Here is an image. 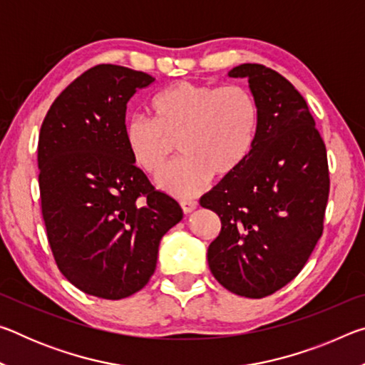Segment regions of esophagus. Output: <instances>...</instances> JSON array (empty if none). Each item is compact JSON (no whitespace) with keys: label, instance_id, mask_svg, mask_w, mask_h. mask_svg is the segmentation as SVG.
I'll use <instances>...</instances> for the list:
<instances>
[{"label":"esophagus","instance_id":"34e87169","mask_svg":"<svg viewBox=\"0 0 365 365\" xmlns=\"http://www.w3.org/2000/svg\"><path fill=\"white\" fill-rule=\"evenodd\" d=\"M180 206H182L185 214H190V212L195 211L196 206H197V202L193 201V200H185V201H180Z\"/></svg>","mask_w":365,"mask_h":365}]
</instances>
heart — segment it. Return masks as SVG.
<instances>
[{"instance_id": "1", "label": "heart", "mask_w": 365, "mask_h": 365, "mask_svg": "<svg viewBox=\"0 0 365 365\" xmlns=\"http://www.w3.org/2000/svg\"><path fill=\"white\" fill-rule=\"evenodd\" d=\"M153 120L132 114L123 120L128 156L146 174L158 175L174 151L183 158L159 177V187L177 197L206 188L212 174L232 175L250 156L257 132V104L240 85L215 86L188 80L151 98Z\"/></svg>"}]
</instances>
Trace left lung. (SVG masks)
<instances>
[{"mask_svg": "<svg viewBox=\"0 0 365 365\" xmlns=\"http://www.w3.org/2000/svg\"><path fill=\"white\" fill-rule=\"evenodd\" d=\"M228 76L248 78L259 120L250 156L200 200L222 224L207 264L228 292L264 298L299 274L322 237L329 163L306 100L285 77L262 64Z\"/></svg>", "mask_w": 365, "mask_h": 365, "instance_id": "obj_1", "label": "left lung"}]
</instances>
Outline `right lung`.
Returning a JSON list of instances; mask_svg holds the SVG:
<instances>
[{"mask_svg":"<svg viewBox=\"0 0 365 365\" xmlns=\"http://www.w3.org/2000/svg\"><path fill=\"white\" fill-rule=\"evenodd\" d=\"M154 78L100 64L49 108L38 137L41 214L54 261L83 293L122 299L154 274L160 238L182 220L122 140L127 103Z\"/></svg>","mask_w":365,"mask_h":365,"instance_id":"right-lung-1","label":"right lung"}]
</instances>
